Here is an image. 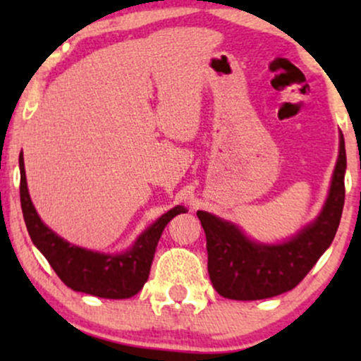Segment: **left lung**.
<instances>
[{
	"instance_id": "left-lung-1",
	"label": "left lung",
	"mask_w": 361,
	"mask_h": 361,
	"mask_svg": "<svg viewBox=\"0 0 361 361\" xmlns=\"http://www.w3.org/2000/svg\"><path fill=\"white\" fill-rule=\"evenodd\" d=\"M345 137L339 134V154L324 207L316 221L287 241L258 243L235 224L198 210L214 288L233 300L270 299L295 288L336 235L345 205Z\"/></svg>"
}]
</instances>
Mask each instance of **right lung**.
<instances>
[{"label": "right lung", "instance_id": "right-lung-1", "mask_svg": "<svg viewBox=\"0 0 361 361\" xmlns=\"http://www.w3.org/2000/svg\"><path fill=\"white\" fill-rule=\"evenodd\" d=\"M20 202L32 243L49 261L57 276L76 292L102 299H130L144 287L151 271L152 258L164 227L183 212L180 205L161 215L135 239L127 251L117 255L74 246L42 222L30 200L25 176L23 154H20Z\"/></svg>", "mask_w": 361, "mask_h": 361}]
</instances>
